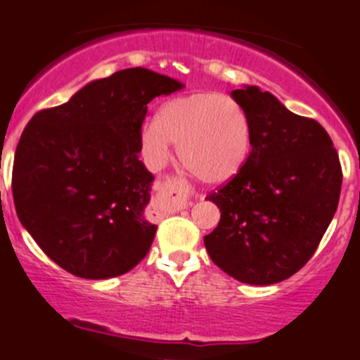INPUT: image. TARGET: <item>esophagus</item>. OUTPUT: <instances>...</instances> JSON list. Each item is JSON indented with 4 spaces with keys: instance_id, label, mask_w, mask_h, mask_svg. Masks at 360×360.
Here are the masks:
<instances>
[{
    "instance_id": "1",
    "label": "esophagus",
    "mask_w": 360,
    "mask_h": 360,
    "mask_svg": "<svg viewBox=\"0 0 360 360\" xmlns=\"http://www.w3.org/2000/svg\"><path fill=\"white\" fill-rule=\"evenodd\" d=\"M184 206H186V205H184Z\"/></svg>"
}]
</instances>
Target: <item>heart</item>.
<instances>
[{
  "label": "heart",
  "mask_w": 360,
  "mask_h": 360,
  "mask_svg": "<svg viewBox=\"0 0 360 360\" xmlns=\"http://www.w3.org/2000/svg\"><path fill=\"white\" fill-rule=\"evenodd\" d=\"M177 146L186 171L205 184H225L249 160L252 131L245 111L220 93L183 94L167 100L140 130V150L148 166L160 169Z\"/></svg>",
  "instance_id": "obj_1"
}]
</instances>
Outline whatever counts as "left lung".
Instances as JSON below:
<instances>
[{
	"instance_id": "obj_1",
	"label": "left lung",
	"mask_w": 360,
	"mask_h": 360,
	"mask_svg": "<svg viewBox=\"0 0 360 360\" xmlns=\"http://www.w3.org/2000/svg\"><path fill=\"white\" fill-rule=\"evenodd\" d=\"M232 98L249 118L252 150L240 174L206 196L221 217L205 247L223 272L266 286L291 278L315 254L337 212L342 167L315 120L257 86Z\"/></svg>"
}]
</instances>
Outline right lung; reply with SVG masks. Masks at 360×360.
Returning a JSON list of instances; mask_svg holds the SVG:
<instances>
[{
  "label": "right lung",
  "mask_w": 360,
  "mask_h": 360,
  "mask_svg": "<svg viewBox=\"0 0 360 360\" xmlns=\"http://www.w3.org/2000/svg\"><path fill=\"white\" fill-rule=\"evenodd\" d=\"M184 84L143 68L91 81L39 111L15 152L16 214L57 266L84 279L117 278L147 255L154 176L140 154L147 105Z\"/></svg>",
  "instance_id": "obj_1"
}]
</instances>
